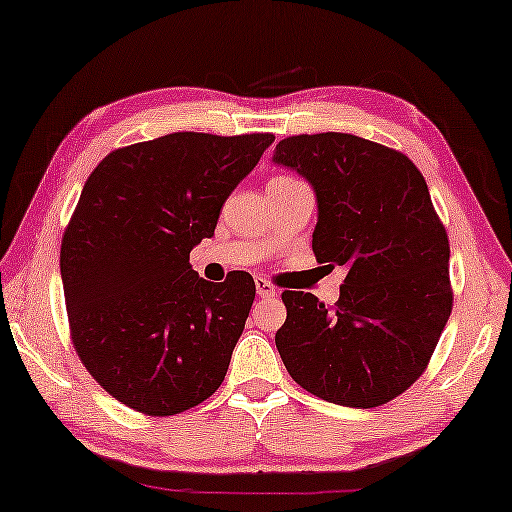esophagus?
Segmentation results:
<instances>
[{
  "instance_id": "1",
  "label": "esophagus",
  "mask_w": 512,
  "mask_h": 512,
  "mask_svg": "<svg viewBox=\"0 0 512 512\" xmlns=\"http://www.w3.org/2000/svg\"><path fill=\"white\" fill-rule=\"evenodd\" d=\"M255 287H257L259 297H264V299H271V297H276V294H278L276 285H271L269 280H264V278H257L255 280Z\"/></svg>"
}]
</instances>
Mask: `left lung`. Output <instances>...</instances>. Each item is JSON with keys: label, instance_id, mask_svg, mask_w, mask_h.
<instances>
[{"label": "left lung", "instance_id": "obj_1", "mask_svg": "<svg viewBox=\"0 0 512 512\" xmlns=\"http://www.w3.org/2000/svg\"><path fill=\"white\" fill-rule=\"evenodd\" d=\"M273 162L313 185V253L348 276L334 308L283 292L276 348L315 397L376 408L427 369L452 313L450 243L424 176L406 155L352 134L287 136Z\"/></svg>", "mask_w": 512, "mask_h": 512}]
</instances>
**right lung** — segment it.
Wrapping results in <instances>:
<instances>
[{
    "mask_svg": "<svg viewBox=\"0 0 512 512\" xmlns=\"http://www.w3.org/2000/svg\"><path fill=\"white\" fill-rule=\"evenodd\" d=\"M273 139L167 134L113 150L85 181L60 250L71 341L127 408L176 415L225 380L255 280L232 271L208 283L190 250L211 239L222 204Z\"/></svg>",
    "mask_w": 512,
    "mask_h": 512,
    "instance_id": "obj_1",
    "label": "right lung"
}]
</instances>
